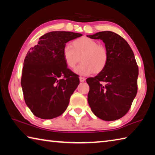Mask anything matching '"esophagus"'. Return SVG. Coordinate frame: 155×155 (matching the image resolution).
Listing matches in <instances>:
<instances>
[{"label": "esophagus", "mask_w": 155, "mask_h": 155, "mask_svg": "<svg viewBox=\"0 0 155 155\" xmlns=\"http://www.w3.org/2000/svg\"><path fill=\"white\" fill-rule=\"evenodd\" d=\"M79 80H80L81 82H84V81H85V78H84V77H79Z\"/></svg>", "instance_id": "obj_1"}]
</instances>
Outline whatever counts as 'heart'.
Masks as SVG:
<instances>
[{"label": "heart", "mask_w": 155, "mask_h": 155, "mask_svg": "<svg viewBox=\"0 0 155 155\" xmlns=\"http://www.w3.org/2000/svg\"><path fill=\"white\" fill-rule=\"evenodd\" d=\"M63 57L67 66L72 69L79 62L81 57V64L74 72L79 75L87 76L103 71L108 62L109 54L104 46L88 37H82L73 41L72 46L66 44L64 47Z\"/></svg>", "instance_id": "b5f03b06"}]
</instances>
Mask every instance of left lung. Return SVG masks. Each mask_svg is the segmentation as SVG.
I'll use <instances>...</instances> for the list:
<instances>
[{
  "label": "left lung",
  "instance_id": "left-lung-1",
  "mask_svg": "<svg viewBox=\"0 0 155 155\" xmlns=\"http://www.w3.org/2000/svg\"><path fill=\"white\" fill-rule=\"evenodd\" d=\"M102 40L109 58L103 71L87 78V101L94 115L105 121L121 118L129 111L137 95L138 65L132 49L124 38L112 31L87 35Z\"/></svg>",
  "mask_w": 155,
  "mask_h": 155
}]
</instances>
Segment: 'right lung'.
<instances>
[{
  "mask_svg": "<svg viewBox=\"0 0 155 155\" xmlns=\"http://www.w3.org/2000/svg\"><path fill=\"white\" fill-rule=\"evenodd\" d=\"M81 33L52 31L40 37L28 51L21 78L25 103L36 117L52 119L61 115L79 84L78 75L68 68L63 48Z\"/></svg>",
  "mask_w": 155,
  "mask_h": 155,
  "instance_id": "right-lung-1",
  "label": "right lung"
}]
</instances>
